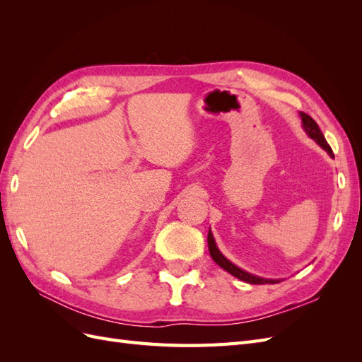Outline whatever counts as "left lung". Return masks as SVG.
<instances>
[{"label":"left lung","mask_w":362,"mask_h":362,"mask_svg":"<svg viewBox=\"0 0 362 362\" xmlns=\"http://www.w3.org/2000/svg\"><path fill=\"white\" fill-rule=\"evenodd\" d=\"M300 116H302L303 128H305L306 133H308V136H310L311 139H314V140L317 141V144H319L323 149H326L327 152H329L331 157H334L332 149H331L329 144H327V141H326V139H325V136H323V133H322V129L319 128V125H317L315 120H314L310 115H306V113H303V112L300 113ZM208 249H210V255H211V258L217 262V264L221 266L222 269H225L226 272L231 273L233 276H235V278H238V279H242V281H245V282H247V284H275V282H278V281H273V279H264V278L254 276V275H250V273H247V272H245V270H242V269H238L237 266H234L231 261H228V259L221 254V252H218V249H217V246H216V243H214V238H213L211 231H208Z\"/></svg>","instance_id":"left-lung-1"}]
</instances>
